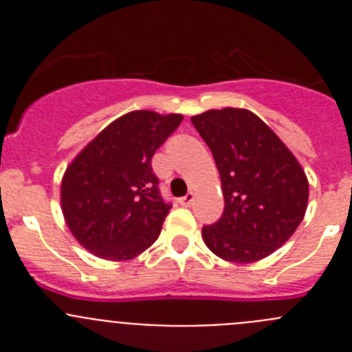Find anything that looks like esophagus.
Wrapping results in <instances>:
<instances>
[{"mask_svg": "<svg viewBox=\"0 0 352 352\" xmlns=\"http://www.w3.org/2000/svg\"><path fill=\"white\" fill-rule=\"evenodd\" d=\"M194 192H188V194L186 195H183V197H179L178 199V203L182 204V206H190L192 203H194Z\"/></svg>", "mask_w": 352, "mask_h": 352, "instance_id": "1", "label": "esophagus"}]
</instances>
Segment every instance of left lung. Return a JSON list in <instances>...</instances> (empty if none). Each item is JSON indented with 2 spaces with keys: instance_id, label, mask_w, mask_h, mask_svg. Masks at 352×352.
Segmentation results:
<instances>
[{
  "instance_id": "left-lung-1",
  "label": "left lung",
  "mask_w": 352,
  "mask_h": 352,
  "mask_svg": "<svg viewBox=\"0 0 352 352\" xmlns=\"http://www.w3.org/2000/svg\"><path fill=\"white\" fill-rule=\"evenodd\" d=\"M213 153L223 213L203 227L206 247L231 263H256L292 236L305 217L309 182L294 155L261 118L227 107L192 116Z\"/></svg>"
}]
</instances>
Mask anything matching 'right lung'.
Wrapping results in <instances>:
<instances>
[{"mask_svg":"<svg viewBox=\"0 0 352 352\" xmlns=\"http://www.w3.org/2000/svg\"><path fill=\"white\" fill-rule=\"evenodd\" d=\"M182 114L133 111L105 126L70 164L61 206L72 234L109 261L133 259L157 241L173 206L151 167Z\"/></svg>","mask_w":352,"mask_h":352,"instance_id":"add662e5","label":"right lung"}]
</instances>
